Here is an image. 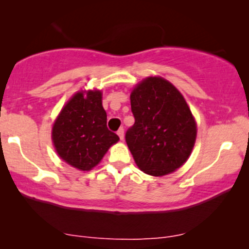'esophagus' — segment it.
<instances>
[{
    "mask_svg": "<svg viewBox=\"0 0 249 249\" xmlns=\"http://www.w3.org/2000/svg\"><path fill=\"white\" fill-rule=\"evenodd\" d=\"M117 134H118L119 138H121L122 141H123V139H124V128H123V127L119 128V130L117 131Z\"/></svg>",
    "mask_w": 249,
    "mask_h": 249,
    "instance_id": "1",
    "label": "esophagus"
}]
</instances>
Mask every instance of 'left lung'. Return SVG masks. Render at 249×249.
I'll use <instances>...</instances> for the list:
<instances>
[{
    "mask_svg": "<svg viewBox=\"0 0 249 249\" xmlns=\"http://www.w3.org/2000/svg\"><path fill=\"white\" fill-rule=\"evenodd\" d=\"M134 124L125 141L142 172L161 177L187 160L196 138V124L186 101L161 77H147L130 96Z\"/></svg>",
    "mask_w": 249,
    "mask_h": 249,
    "instance_id": "left-lung-1",
    "label": "left lung"
}]
</instances>
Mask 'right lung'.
I'll return each instance as SVG.
<instances>
[{
	"instance_id": "obj_1",
	"label": "right lung",
	"mask_w": 249,
	"mask_h": 249,
	"mask_svg": "<svg viewBox=\"0 0 249 249\" xmlns=\"http://www.w3.org/2000/svg\"><path fill=\"white\" fill-rule=\"evenodd\" d=\"M51 137L58 156L81 171L95 167L111 145L119 141L107 126L99 90L73 95L57 117Z\"/></svg>"
}]
</instances>
